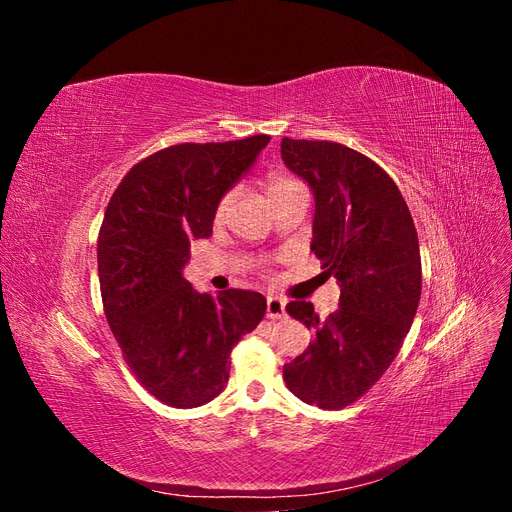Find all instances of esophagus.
Segmentation results:
<instances>
[{
	"label": "esophagus",
	"mask_w": 512,
	"mask_h": 512,
	"mask_svg": "<svg viewBox=\"0 0 512 512\" xmlns=\"http://www.w3.org/2000/svg\"><path fill=\"white\" fill-rule=\"evenodd\" d=\"M286 316V301L280 297H267V318L277 320Z\"/></svg>",
	"instance_id": "34e87169"
}]
</instances>
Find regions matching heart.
Wrapping results in <instances>:
<instances>
[{
  "mask_svg": "<svg viewBox=\"0 0 512 512\" xmlns=\"http://www.w3.org/2000/svg\"><path fill=\"white\" fill-rule=\"evenodd\" d=\"M297 185H301V183L294 181V179H288V177H284V175H271V177H269V185H267V194H269V198H271V196H277V194H282V192H288V190H292V188H297ZM228 200H230V194L224 196L222 203L218 205V218H222V215H224Z\"/></svg>",
  "mask_w": 512,
  "mask_h": 512,
  "instance_id": "1",
  "label": "heart"
}]
</instances>
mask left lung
<instances>
[{
    "mask_svg": "<svg viewBox=\"0 0 512 512\" xmlns=\"http://www.w3.org/2000/svg\"><path fill=\"white\" fill-rule=\"evenodd\" d=\"M282 160L314 192L312 252L342 290L327 320L307 301L286 305L314 342L284 365V380L305 404L337 410L367 393L404 344L421 299L418 237L395 181L363 153L282 138Z\"/></svg>",
    "mask_w": 512,
    "mask_h": 512,
    "instance_id": "1",
    "label": "left lung"
}]
</instances>
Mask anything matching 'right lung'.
Returning a JSON list of instances; mask_svg holds the SVG:
<instances>
[{
  "instance_id": "1",
  "label": "right lung",
  "mask_w": 512,
  "mask_h": 512,
  "mask_svg": "<svg viewBox=\"0 0 512 512\" xmlns=\"http://www.w3.org/2000/svg\"><path fill=\"white\" fill-rule=\"evenodd\" d=\"M271 141L183 143L138 162L106 207L98 237L104 314L128 367L166 406L196 408L228 382L230 352L258 327L267 299L213 297L183 277L190 243L213 232L220 200Z\"/></svg>"
}]
</instances>
